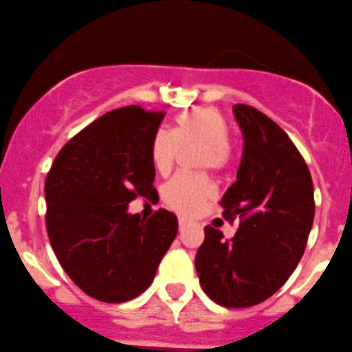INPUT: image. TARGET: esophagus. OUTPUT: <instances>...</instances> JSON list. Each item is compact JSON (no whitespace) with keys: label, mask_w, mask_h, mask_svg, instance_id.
I'll list each match as a JSON object with an SVG mask.
<instances>
[{"label":"esophagus","mask_w":352,"mask_h":352,"mask_svg":"<svg viewBox=\"0 0 352 352\" xmlns=\"http://www.w3.org/2000/svg\"><path fill=\"white\" fill-rule=\"evenodd\" d=\"M186 226H188V219H185V217H179V232L186 230Z\"/></svg>","instance_id":"1"}]
</instances>
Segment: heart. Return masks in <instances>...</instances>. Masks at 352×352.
Instances as JSON below:
<instances>
[{
  "instance_id": "b5f03b06",
  "label": "heart",
  "mask_w": 352,
  "mask_h": 352,
  "mask_svg": "<svg viewBox=\"0 0 352 352\" xmlns=\"http://www.w3.org/2000/svg\"><path fill=\"white\" fill-rule=\"evenodd\" d=\"M230 129L216 109H197L182 113L174 131L159 129L152 140V162L159 173H167L183 150L202 146L199 166L223 170L228 167ZM212 197V185L206 176L176 174L162 190L164 202L182 214H193Z\"/></svg>"
}]
</instances>
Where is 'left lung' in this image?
<instances>
[{
	"label": "left lung",
	"mask_w": 352,
	"mask_h": 352,
	"mask_svg": "<svg viewBox=\"0 0 352 352\" xmlns=\"http://www.w3.org/2000/svg\"><path fill=\"white\" fill-rule=\"evenodd\" d=\"M233 113L243 155L221 207L226 219L240 217V226L230 242L206 226L195 267L214 302L249 307L273 296L299 264L313 226L314 190L302 155L278 124L242 103Z\"/></svg>",
	"instance_id": "obj_1"
}]
</instances>
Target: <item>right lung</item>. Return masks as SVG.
I'll return each mask as SVG.
<instances>
[{
  "label": "right lung",
  "instance_id": "add662e5",
  "mask_svg": "<svg viewBox=\"0 0 352 352\" xmlns=\"http://www.w3.org/2000/svg\"><path fill=\"white\" fill-rule=\"evenodd\" d=\"M162 112L140 105L105 113L56 155L45 183L46 230L53 252L76 285L103 302L145 292L178 233V217L160 209L131 214L153 192L152 140Z\"/></svg>",
  "mask_w": 352,
  "mask_h": 352
}]
</instances>
